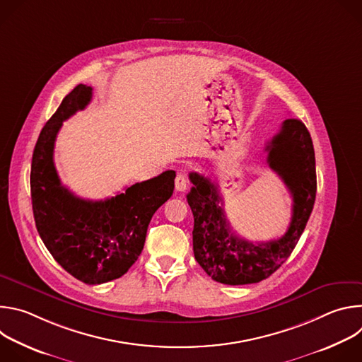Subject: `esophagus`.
Here are the masks:
<instances>
[{
    "mask_svg": "<svg viewBox=\"0 0 362 362\" xmlns=\"http://www.w3.org/2000/svg\"><path fill=\"white\" fill-rule=\"evenodd\" d=\"M175 186H176V190H177V192H185V190L189 187V180H187L186 175L179 173V175L176 176Z\"/></svg>",
    "mask_w": 362,
    "mask_h": 362,
    "instance_id": "34e87169",
    "label": "esophagus"
}]
</instances>
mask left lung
<instances>
[{
  "label": "left lung",
  "mask_w": 362,
  "mask_h": 362,
  "mask_svg": "<svg viewBox=\"0 0 362 362\" xmlns=\"http://www.w3.org/2000/svg\"><path fill=\"white\" fill-rule=\"evenodd\" d=\"M265 150L269 168L281 176L293 200L289 228L275 240L255 245L236 236L223 212L218 185L196 172L189 173L193 183L187 203L194 219V259L216 282L246 285L271 276L288 259L311 216L317 170L313 139L305 124L286 119Z\"/></svg>",
  "instance_id": "8db88e82"
}]
</instances>
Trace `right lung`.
I'll use <instances>...</instances> for the list:
<instances>
[{"mask_svg":"<svg viewBox=\"0 0 362 362\" xmlns=\"http://www.w3.org/2000/svg\"><path fill=\"white\" fill-rule=\"evenodd\" d=\"M93 88L78 84L42 127L31 162V200L37 230L54 259L76 279L100 285L123 276L143 250L147 226L175 189V170L136 183L106 200L74 196L60 182L54 144L63 122L83 110Z\"/></svg>","mask_w":362,"mask_h":362,"instance_id":"1","label":"right lung"}]
</instances>
